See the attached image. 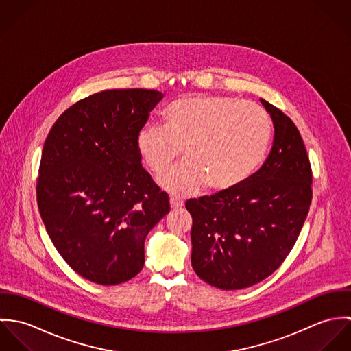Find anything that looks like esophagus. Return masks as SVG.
<instances>
[{"label": "esophagus", "mask_w": 351, "mask_h": 351, "mask_svg": "<svg viewBox=\"0 0 351 351\" xmlns=\"http://www.w3.org/2000/svg\"><path fill=\"white\" fill-rule=\"evenodd\" d=\"M184 205V201L178 197H170V206L173 209H177V208H181Z\"/></svg>", "instance_id": "esophagus-1"}]
</instances>
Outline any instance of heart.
Segmentation results:
<instances>
[{
    "mask_svg": "<svg viewBox=\"0 0 351 351\" xmlns=\"http://www.w3.org/2000/svg\"><path fill=\"white\" fill-rule=\"evenodd\" d=\"M163 125L147 124L136 138L152 173H163L182 152L188 159L159 184L173 195L196 193L208 185L227 191L247 180L265 156L271 120L258 104L227 96H189L170 102Z\"/></svg>",
    "mask_w": 351,
    "mask_h": 351,
    "instance_id": "1",
    "label": "heart"
}]
</instances>
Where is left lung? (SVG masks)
Masks as SVG:
<instances>
[{
  "mask_svg": "<svg viewBox=\"0 0 351 351\" xmlns=\"http://www.w3.org/2000/svg\"><path fill=\"white\" fill-rule=\"evenodd\" d=\"M274 124L263 166L235 188L186 201L192 266L206 284L243 289L274 273L293 249L312 200V169L295 123L261 100Z\"/></svg>",
  "mask_w": 351,
  "mask_h": 351,
  "instance_id": "obj_1",
  "label": "left lung"
}]
</instances>
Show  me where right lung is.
<instances>
[{"label":"right lung","mask_w":351,"mask_h":351,"mask_svg":"<svg viewBox=\"0 0 351 351\" xmlns=\"http://www.w3.org/2000/svg\"><path fill=\"white\" fill-rule=\"evenodd\" d=\"M163 97L147 89L102 90L53 123L42 152L36 199L55 249L84 278L117 285L145 265V239L170 210L143 169L136 138Z\"/></svg>","instance_id":"add662e5"}]
</instances>
